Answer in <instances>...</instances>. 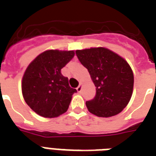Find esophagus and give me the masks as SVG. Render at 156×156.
<instances>
[{
    "label": "esophagus",
    "instance_id": "34e87169",
    "mask_svg": "<svg viewBox=\"0 0 156 156\" xmlns=\"http://www.w3.org/2000/svg\"><path fill=\"white\" fill-rule=\"evenodd\" d=\"M81 90H82V86H81V85H79V86H78V87H77L76 88V90H77V92H80L81 91Z\"/></svg>",
    "mask_w": 156,
    "mask_h": 156
}]
</instances>
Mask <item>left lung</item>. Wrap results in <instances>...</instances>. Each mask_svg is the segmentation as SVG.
I'll use <instances>...</instances> for the list:
<instances>
[{
  "instance_id": "obj_1",
  "label": "left lung",
  "mask_w": 156,
  "mask_h": 156,
  "mask_svg": "<svg viewBox=\"0 0 156 156\" xmlns=\"http://www.w3.org/2000/svg\"><path fill=\"white\" fill-rule=\"evenodd\" d=\"M76 53L95 86V98L86 102L88 111L99 117L120 113L129 103L134 86V75L127 61L105 47L77 50Z\"/></svg>"
}]
</instances>
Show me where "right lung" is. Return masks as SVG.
Wrapping results in <instances>:
<instances>
[{
    "mask_svg": "<svg viewBox=\"0 0 156 156\" xmlns=\"http://www.w3.org/2000/svg\"><path fill=\"white\" fill-rule=\"evenodd\" d=\"M74 55V51L48 50L27 66L21 90L25 101L37 115L55 118L68 110L76 90L69 86L68 78L61 71Z\"/></svg>",
    "mask_w": 156,
    "mask_h": 156,
    "instance_id": "add662e5",
    "label": "right lung"
}]
</instances>
